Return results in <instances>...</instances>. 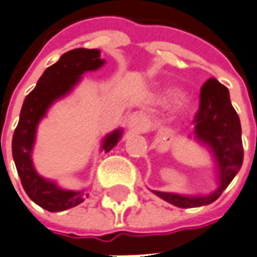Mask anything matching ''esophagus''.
<instances>
[{
    "mask_svg": "<svg viewBox=\"0 0 257 257\" xmlns=\"http://www.w3.org/2000/svg\"><path fill=\"white\" fill-rule=\"evenodd\" d=\"M128 128L134 134H143L149 128V119L145 114L134 112L128 118Z\"/></svg>",
    "mask_w": 257,
    "mask_h": 257,
    "instance_id": "34e87169",
    "label": "esophagus"
}]
</instances>
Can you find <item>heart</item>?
Listing matches in <instances>:
<instances>
[{
  "instance_id": "1",
  "label": "heart",
  "mask_w": 257,
  "mask_h": 257,
  "mask_svg": "<svg viewBox=\"0 0 257 257\" xmlns=\"http://www.w3.org/2000/svg\"><path fill=\"white\" fill-rule=\"evenodd\" d=\"M160 98L165 102H174V101H179L181 98V91L177 88H165L160 94Z\"/></svg>"
}]
</instances>
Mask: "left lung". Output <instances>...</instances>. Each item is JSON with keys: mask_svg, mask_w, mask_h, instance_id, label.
I'll list each match as a JSON object with an SVG mask.
<instances>
[{"mask_svg": "<svg viewBox=\"0 0 257 257\" xmlns=\"http://www.w3.org/2000/svg\"><path fill=\"white\" fill-rule=\"evenodd\" d=\"M195 139L208 146L218 170V188L208 195H183L153 191L162 200L180 208H194L214 202L238 174L243 162L240 121L229 99L228 88L215 78L207 80L200 92L194 116Z\"/></svg>", "mask_w": 257, "mask_h": 257, "instance_id": "1", "label": "left lung"}]
</instances>
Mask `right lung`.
Listing matches in <instances>:
<instances>
[{"mask_svg": "<svg viewBox=\"0 0 257 257\" xmlns=\"http://www.w3.org/2000/svg\"><path fill=\"white\" fill-rule=\"evenodd\" d=\"M105 63L99 59L98 49H74L62 55L59 62L43 71L38 84L26 95L19 115L18 126L12 138V156L22 187L35 204L50 212L73 208L84 201V191L60 188L55 181L46 180L35 170L32 149L36 128L56 99L67 95L85 71L98 70ZM122 136V129L108 134L102 141V151L109 152Z\"/></svg>", "mask_w": 257, "mask_h": 257, "instance_id": "add662e5", "label": "right lung"}]
</instances>
